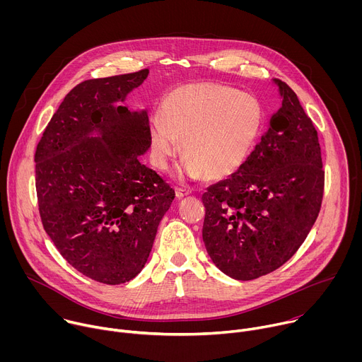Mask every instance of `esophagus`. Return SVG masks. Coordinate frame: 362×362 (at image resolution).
Wrapping results in <instances>:
<instances>
[{"label":"esophagus","mask_w":362,"mask_h":362,"mask_svg":"<svg viewBox=\"0 0 362 362\" xmlns=\"http://www.w3.org/2000/svg\"><path fill=\"white\" fill-rule=\"evenodd\" d=\"M175 192H176V197L177 199H182L185 196H187L190 193L189 189H183V187H175Z\"/></svg>","instance_id":"1"}]
</instances>
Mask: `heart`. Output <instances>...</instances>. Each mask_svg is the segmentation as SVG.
I'll use <instances>...</instances> for the list:
<instances>
[{
  "label": "heart",
  "mask_w": 362,
  "mask_h": 362,
  "mask_svg": "<svg viewBox=\"0 0 362 362\" xmlns=\"http://www.w3.org/2000/svg\"><path fill=\"white\" fill-rule=\"evenodd\" d=\"M262 129L259 101L218 83H190L162 101L160 117L148 122L150 159L166 170L180 150V177L208 180L236 173L247 160Z\"/></svg>",
  "instance_id": "1"
}]
</instances>
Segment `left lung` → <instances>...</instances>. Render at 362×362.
<instances>
[{
  "label": "left lung",
  "mask_w": 362,
  "mask_h": 362,
  "mask_svg": "<svg viewBox=\"0 0 362 362\" xmlns=\"http://www.w3.org/2000/svg\"><path fill=\"white\" fill-rule=\"evenodd\" d=\"M282 105L245 165L208 187L203 242L228 276L250 281L282 267L313 229L324 194L318 133L293 90L275 78Z\"/></svg>",
  "instance_id": "1"
}]
</instances>
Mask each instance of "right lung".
I'll use <instances>...</instances> for the list:
<instances>
[{
  "mask_svg": "<svg viewBox=\"0 0 362 362\" xmlns=\"http://www.w3.org/2000/svg\"><path fill=\"white\" fill-rule=\"evenodd\" d=\"M148 70L77 84L51 117L35 150V187L44 230L64 259L107 285L144 268L175 190L143 165L147 110L127 95Z\"/></svg>",
  "mask_w": 362,
  "mask_h": 362,
  "instance_id": "obj_1",
  "label": "right lung"
}]
</instances>
